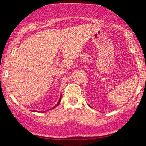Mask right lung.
Segmentation results:
<instances>
[{
  "label": "right lung",
  "mask_w": 146,
  "mask_h": 146,
  "mask_svg": "<svg viewBox=\"0 0 146 146\" xmlns=\"http://www.w3.org/2000/svg\"><path fill=\"white\" fill-rule=\"evenodd\" d=\"M60 101H61V98H60V100H59V102H58V104H57L56 106H54V107H53V108H56V106H58V105H59V104H60Z\"/></svg>",
  "instance_id": "add662e5"
}]
</instances>
